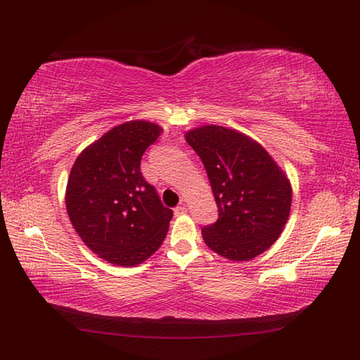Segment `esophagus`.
Returning <instances> with one entry per match:
<instances>
[{"label":"esophagus","instance_id":"esophagus-1","mask_svg":"<svg viewBox=\"0 0 360 360\" xmlns=\"http://www.w3.org/2000/svg\"><path fill=\"white\" fill-rule=\"evenodd\" d=\"M173 212H174L176 217H179V215H184V213L187 212V209H186L184 204H181V205H176V207L173 209Z\"/></svg>","mask_w":360,"mask_h":360}]
</instances>
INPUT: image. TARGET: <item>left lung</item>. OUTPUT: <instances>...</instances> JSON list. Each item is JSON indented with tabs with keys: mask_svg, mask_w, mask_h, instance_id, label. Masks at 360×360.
I'll use <instances>...</instances> for the list:
<instances>
[{
	"mask_svg": "<svg viewBox=\"0 0 360 360\" xmlns=\"http://www.w3.org/2000/svg\"><path fill=\"white\" fill-rule=\"evenodd\" d=\"M186 141L201 158L218 205L217 223L201 231L204 243L233 262L263 254L288 223V176L262 145L235 129L205 125Z\"/></svg>",
	"mask_w": 360,
	"mask_h": 360,
	"instance_id": "8db88e82",
	"label": "left lung"
}]
</instances>
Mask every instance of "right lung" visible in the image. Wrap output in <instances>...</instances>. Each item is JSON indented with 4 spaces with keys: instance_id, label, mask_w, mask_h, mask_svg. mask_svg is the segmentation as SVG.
Returning a JSON list of instances; mask_svg holds the SVG:
<instances>
[{
    "instance_id": "obj_1",
    "label": "right lung",
    "mask_w": 360,
    "mask_h": 360,
    "mask_svg": "<svg viewBox=\"0 0 360 360\" xmlns=\"http://www.w3.org/2000/svg\"><path fill=\"white\" fill-rule=\"evenodd\" d=\"M162 128L145 120L114 127L75 159L66 210L86 246L108 263L136 266L162 244L173 217L141 172Z\"/></svg>"
}]
</instances>
